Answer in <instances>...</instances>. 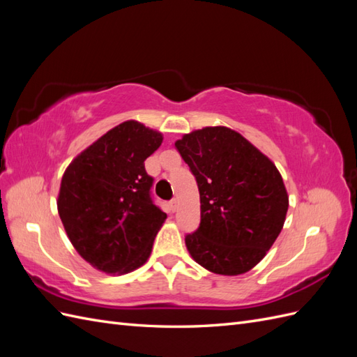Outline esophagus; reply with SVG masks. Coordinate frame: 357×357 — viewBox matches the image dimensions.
Returning <instances> with one entry per match:
<instances>
[{"label":"esophagus","instance_id":"obj_1","mask_svg":"<svg viewBox=\"0 0 357 357\" xmlns=\"http://www.w3.org/2000/svg\"><path fill=\"white\" fill-rule=\"evenodd\" d=\"M169 207H171V210L172 211H176L177 210V207H178V201L174 198V199H171V202H169Z\"/></svg>","mask_w":357,"mask_h":357}]
</instances>
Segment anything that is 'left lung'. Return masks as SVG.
<instances>
[{
  "label": "left lung",
  "mask_w": 357,
  "mask_h": 357,
  "mask_svg": "<svg viewBox=\"0 0 357 357\" xmlns=\"http://www.w3.org/2000/svg\"><path fill=\"white\" fill-rule=\"evenodd\" d=\"M176 149L199 190L201 222L185 236L190 256L215 274L250 271L284 225L289 197L278 169L226 126L186 134Z\"/></svg>",
  "instance_id": "1"
}]
</instances>
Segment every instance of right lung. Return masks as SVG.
<instances>
[{"label": "right lung", "instance_id": "right-lung-1", "mask_svg": "<svg viewBox=\"0 0 357 357\" xmlns=\"http://www.w3.org/2000/svg\"><path fill=\"white\" fill-rule=\"evenodd\" d=\"M162 134L135 121L110 129L63 172L58 211L71 244L100 271L131 273L152 252L167 214L153 202L144 160Z\"/></svg>", "mask_w": 357, "mask_h": 357}]
</instances>
